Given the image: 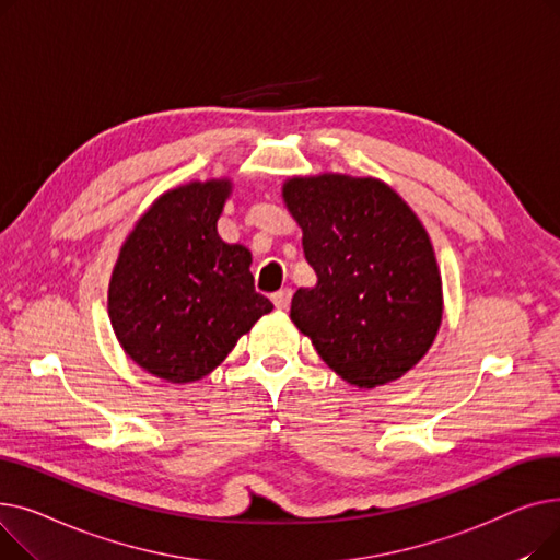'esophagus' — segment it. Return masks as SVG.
Returning <instances> with one entry per match:
<instances>
[{
    "label": "esophagus",
    "instance_id": "esophagus-1",
    "mask_svg": "<svg viewBox=\"0 0 560 560\" xmlns=\"http://www.w3.org/2000/svg\"><path fill=\"white\" fill-rule=\"evenodd\" d=\"M290 300H292V290L290 288H281V290H277L275 295H272V304L277 308H281V311H285L290 306Z\"/></svg>",
    "mask_w": 560,
    "mask_h": 560
}]
</instances>
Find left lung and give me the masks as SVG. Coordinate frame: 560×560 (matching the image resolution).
<instances>
[{"instance_id":"1","label":"left lung","mask_w":560,"mask_h":560,"mask_svg":"<svg viewBox=\"0 0 560 560\" xmlns=\"http://www.w3.org/2000/svg\"><path fill=\"white\" fill-rule=\"evenodd\" d=\"M283 199L317 275L290 317L338 376L384 386L413 368L443 317V288L424 226L384 182L295 176Z\"/></svg>"}]
</instances>
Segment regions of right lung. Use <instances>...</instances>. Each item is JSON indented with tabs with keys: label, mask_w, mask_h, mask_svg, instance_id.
<instances>
[{
	"label": "right lung",
	"mask_w": 560,
	"mask_h": 560,
	"mask_svg": "<svg viewBox=\"0 0 560 560\" xmlns=\"http://www.w3.org/2000/svg\"><path fill=\"white\" fill-rule=\"evenodd\" d=\"M226 179L161 195L115 262L108 288L113 331L150 374L188 384L215 365L272 311L254 290L252 254L218 235Z\"/></svg>",
	"instance_id": "obj_1"
}]
</instances>
